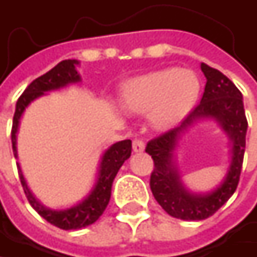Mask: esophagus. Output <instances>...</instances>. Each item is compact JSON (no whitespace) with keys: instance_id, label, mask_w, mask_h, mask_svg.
Here are the masks:
<instances>
[{"instance_id":"1","label":"esophagus","mask_w":257,"mask_h":257,"mask_svg":"<svg viewBox=\"0 0 257 257\" xmlns=\"http://www.w3.org/2000/svg\"><path fill=\"white\" fill-rule=\"evenodd\" d=\"M144 141L143 140H134V143H132V150L135 152V153H141V152H144Z\"/></svg>"}]
</instances>
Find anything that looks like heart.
<instances>
[{"label":"heart","instance_id":"heart-1","mask_svg":"<svg viewBox=\"0 0 257 257\" xmlns=\"http://www.w3.org/2000/svg\"><path fill=\"white\" fill-rule=\"evenodd\" d=\"M201 84L193 71L164 68L129 80L122 89V99L129 111L150 113L153 126L167 131L192 111Z\"/></svg>","mask_w":257,"mask_h":257}]
</instances>
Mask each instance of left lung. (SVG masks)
<instances>
[{
    "label": "left lung",
    "instance_id": "obj_1",
    "mask_svg": "<svg viewBox=\"0 0 257 257\" xmlns=\"http://www.w3.org/2000/svg\"><path fill=\"white\" fill-rule=\"evenodd\" d=\"M201 70L207 78L201 102L180 126L149 141L146 147L155 162L150 176L152 193L170 216L181 220H204L231 198L239 181L245 150L247 119L241 92L219 70L207 64H201ZM204 118L216 120L228 134L231 140V164L217 188L207 194H195L181 183L175 165V149L181 135Z\"/></svg>",
    "mask_w": 257,
    "mask_h": 257
}]
</instances>
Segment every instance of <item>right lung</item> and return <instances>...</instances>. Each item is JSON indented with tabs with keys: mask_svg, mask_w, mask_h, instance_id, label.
I'll return each instance as SVG.
<instances>
[{
	"mask_svg": "<svg viewBox=\"0 0 257 257\" xmlns=\"http://www.w3.org/2000/svg\"><path fill=\"white\" fill-rule=\"evenodd\" d=\"M78 64L80 62L76 59H67V61L59 62L50 71H47L41 77L35 78L26 87L25 92L21 95V98L16 102V111H15L13 128H12V144H13L15 158H18V146L16 144H18L19 123H21V119L24 116L26 107L34 99L40 98L41 95H44L50 90L65 87L71 83H78L81 80L80 74L77 73ZM131 150H132L131 140H123V141H119V143L110 146L101 158L99 168H98V177H96L92 190L89 192V195L84 199H81L78 204L70 207V208H65V210H52V208L44 207L41 202H38L37 198L29 190L25 177L22 174V170L18 164L19 179H21L22 187L25 190L29 204L43 219H46L49 223H52L61 229H65V231L80 229V228L95 223L101 217L104 210L107 208V205L110 202V196H111L113 180L116 177L117 171L120 170V167L123 165V162L131 156Z\"/></svg>",
	"mask_w": 257,
	"mask_h": 257,
	"instance_id": "obj_1",
	"label": "right lung"
}]
</instances>
